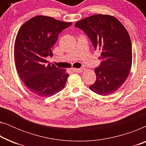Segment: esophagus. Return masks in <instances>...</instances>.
<instances>
[{
  "label": "esophagus",
  "mask_w": 146,
  "mask_h": 146,
  "mask_svg": "<svg viewBox=\"0 0 146 146\" xmlns=\"http://www.w3.org/2000/svg\"><path fill=\"white\" fill-rule=\"evenodd\" d=\"M72 70L75 72H82L83 71L85 70L84 68H72Z\"/></svg>",
  "instance_id": "34e87169"
}]
</instances>
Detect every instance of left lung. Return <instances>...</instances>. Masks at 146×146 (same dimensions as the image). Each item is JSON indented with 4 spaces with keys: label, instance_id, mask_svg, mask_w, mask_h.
Listing matches in <instances>:
<instances>
[{
    "label": "left lung",
    "instance_id": "obj_1",
    "mask_svg": "<svg viewBox=\"0 0 146 146\" xmlns=\"http://www.w3.org/2000/svg\"><path fill=\"white\" fill-rule=\"evenodd\" d=\"M95 50L101 51V64L94 72L96 80L90 86L92 91L106 96L117 90L128 77L132 64L130 37L121 22L113 16L95 15L76 23Z\"/></svg>",
    "mask_w": 146,
    "mask_h": 146
}]
</instances>
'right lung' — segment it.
Listing matches in <instances>:
<instances>
[{
  "instance_id": "obj_1",
  "label": "right lung",
  "mask_w": 146,
  "mask_h": 146,
  "mask_svg": "<svg viewBox=\"0 0 146 146\" xmlns=\"http://www.w3.org/2000/svg\"><path fill=\"white\" fill-rule=\"evenodd\" d=\"M72 25L39 15L24 23L18 31L14 47L15 65L20 78L28 89L40 97L51 96L62 90L69 74L48 64L58 34Z\"/></svg>"
}]
</instances>
